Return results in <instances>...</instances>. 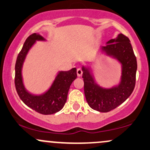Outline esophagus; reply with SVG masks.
Segmentation results:
<instances>
[{
    "label": "esophagus",
    "instance_id": "34e87169",
    "mask_svg": "<svg viewBox=\"0 0 150 150\" xmlns=\"http://www.w3.org/2000/svg\"><path fill=\"white\" fill-rule=\"evenodd\" d=\"M77 75L78 77H80L82 75V70L80 68H77Z\"/></svg>",
    "mask_w": 150,
    "mask_h": 150
}]
</instances>
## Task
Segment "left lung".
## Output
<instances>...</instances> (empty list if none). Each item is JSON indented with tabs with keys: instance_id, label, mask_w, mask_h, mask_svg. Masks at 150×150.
Instances as JSON below:
<instances>
[{
	"instance_id": "left-lung-1",
	"label": "left lung",
	"mask_w": 150,
	"mask_h": 150,
	"mask_svg": "<svg viewBox=\"0 0 150 150\" xmlns=\"http://www.w3.org/2000/svg\"><path fill=\"white\" fill-rule=\"evenodd\" d=\"M101 51L112 57L121 65V75L118 85L105 88L98 85L92 69L82 66V78L86 100L92 109L99 112H108L123 103L135 88L137 60L130 40L119 34L116 39H110Z\"/></svg>"
}]
</instances>
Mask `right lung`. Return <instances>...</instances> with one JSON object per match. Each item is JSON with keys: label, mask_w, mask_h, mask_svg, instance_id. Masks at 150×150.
Masks as SVG:
<instances>
[{"label": "right lung", "mask_w": 150, "mask_h": 150, "mask_svg": "<svg viewBox=\"0 0 150 150\" xmlns=\"http://www.w3.org/2000/svg\"><path fill=\"white\" fill-rule=\"evenodd\" d=\"M37 41L46 39L40 34H32L26 39L19 53L15 63V88L19 97L27 106L42 114H53L61 111L64 106L70 85L77 77V69L73 68L68 71L58 72L51 87L42 94L29 92L24 85L22 70L27 53Z\"/></svg>", "instance_id": "1"}]
</instances>
